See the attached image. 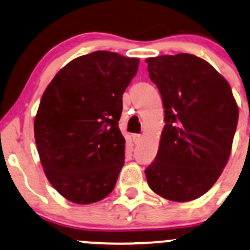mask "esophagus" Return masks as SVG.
Listing matches in <instances>:
<instances>
[{
  "mask_svg": "<svg viewBox=\"0 0 250 250\" xmlns=\"http://www.w3.org/2000/svg\"><path fill=\"white\" fill-rule=\"evenodd\" d=\"M132 139H133V143H134L135 145H138L140 142H142V135H140V134H133Z\"/></svg>",
  "mask_w": 250,
  "mask_h": 250,
  "instance_id": "obj_1",
  "label": "esophagus"
}]
</instances>
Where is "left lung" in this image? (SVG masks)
<instances>
[{
	"label": "left lung",
	"mask_w": 250,
	"mask_h": 250,
	"mask_svg": "<svg viewBox=\"0 0 250 250\" xmlns=\"http://www.w3.org/2000/svg\"><path fill=\"white\" fill-rule=\"evenodd\" d=\"M145 62L166 122L156 157L145 169L147 184L165 199L190 202L205 194L226 166L238 106L229 82L203 58L178 53Z\"/></svg>",
	"instance_id": "left-lung-1"
}]
</instances>
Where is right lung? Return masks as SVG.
<instances>
[{
	"label": "right lung",
	"instance_id": "add662e5",
	"mask_svg": "<svg viewBox=\"0 0 250 250\" xmlns=\"http://www.w3.org/2000/svg\"><path fill=\"white\" fill-rule=\"evenodd\" d=\"M138 66L139 58L95 51L72 60L43 91L36 147L48 182L69 202L96 203L115 188L125 165L122 95Z\"/></svg>",
	"mask_w": 250,
	"mask_h": 250
}]
</instances>
